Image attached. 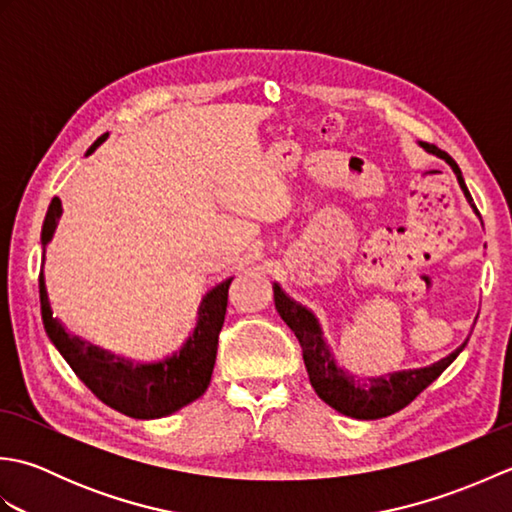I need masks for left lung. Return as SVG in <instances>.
I'll use <instances>...</instances> for the list:
<instances>
[{"label":"left lung","instance_id":"1","mask_svg":"<svg viewBox=\"0 0 512 512\" xmlns=\"http://www.w3.org/2000/svg\"><path fill=\"white\" fill-rule=\"evenodd\" d=\"M422 147L449 162L451 169L455 171V176H458V182L466 195V200L473 204V198L469 189H466L458 162H455L447 151L438 149L436 145L422 143ZM275 306L281 314V319L286 321L288 328L295 332V336L299 339L303 363H306L310 383L314 391L319 394V398L328 402V405L334 407L336 411H341L345 416L358 418V420L385 418V416H391V413L405 409L413 398L420 396L422 389H427L433 380H436L444 369L458 358V354L466 345L464 343L453 354L442 358L438 363H433L431 367L413 369V372H398V374H391L389 378H369V383H363V380H356L354 376L343 372L341 367H336L328 345L323 341L321 328L317 319H314V314L303 306H299L297 301L286 297V292L279 286H275Z\"/></svg>","mask_w":512,"mask_h":512}]
</instances>
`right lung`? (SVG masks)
<instances>
[{
    "mask_svg": "<svg viewBox=\"0 0 512 512\" xmlns=\"http://www.w3.org/2000/svg\"><path fill=\"white\" fill-rule=\"evenodd\" d=\"M107 134H103L88 149V154L99 147ZM61 217V200L52 198L46 220L41 228V242L46 246L57 228ZM233 279H226L224 284L215 286L204 297L200 306V319L195 325V332L189 336L182 350L156 365H132L123 358H114L99 347L85 343L76 336H70L63 330V325L52 317L43 273L39 275V299H41V319L46 334L61 356L68 361L72 372L79 376L85 387L92 394L105 402L107 407L125 413L129 418H162L169 413L189 405L195 398H200L211 383L217 339H220L226 303H228V286Z\"/></svg>",
    "mask_w": 512,
    "mask_h": 512,
    "instance_id": "add662e5",
    "label": "right lung"
}]
</instances>
